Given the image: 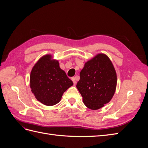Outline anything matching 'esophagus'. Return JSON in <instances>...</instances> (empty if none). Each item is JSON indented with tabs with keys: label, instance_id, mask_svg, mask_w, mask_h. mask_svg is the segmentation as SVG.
Wrapping results in <instances>:
<instances>
[{
	"label": "esophagus",
	"instance_id": "obj_1",
	"mask_svg": "<svg viewBox=\"0 0 148 148\" xmlns=\"http://www.w3.org/2000/svg\"><path fill=\"white\" fill-rule=\"evenodd\" d=\"M77 78V76H76L75 77H73V78H71V80H72L73 81V84H76V83H77V82H76V79Z\"/></svg>",
	"mask_w": 148,
	"mask_h": 148
}]
</instances>
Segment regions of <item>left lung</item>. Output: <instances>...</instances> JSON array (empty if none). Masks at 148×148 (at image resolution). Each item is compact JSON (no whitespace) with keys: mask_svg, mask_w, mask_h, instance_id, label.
<instances>
[{"mask_svg":"<svg viewBox=\"0 0 148 148\" xmlns=\"http://www.w3.org/2000/svg\"><path fill=\"white\" fill-rule=\"evenodd\" d=\"M77 88L84 104L97 110L109 102L117 86V73L108 56L98 53L84 64Z\"/></svg>","mask_w":148,"mask_h":148,"instance_id":"left-lung-1","label":"left lung"}]
</instances>
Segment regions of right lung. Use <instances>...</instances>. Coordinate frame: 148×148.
I'll return each instance as SVG.
<instances>
[{
	"instance_id": "right-lung-1",
	"label": "right lung",
	"mask_w": 148,
	"mask_h": 148,
	"mask_svg": "<svg viewBox=\"0 0 148 148\" xmlns=\"http://www.w3.org/2000/svg\"><path fill=\"white\" fill-rule=\"evenodd\" d=\"M29 84L36 99L51 106L60 102L64 92L73 83L60 68L59 61L47 54L40 58L33 67Z\"/></svg>"
}]
</instances>
